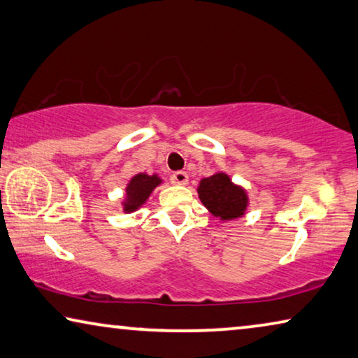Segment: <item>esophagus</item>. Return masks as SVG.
Masks as SVG:
<instances>
[{"label": "esophagus", "mask_w": 358, "mask_h": 358, "mask_svg": "<svg viewBox=\"0 0 358 358\" xmlns=\"http://www.w3.org/2000/svg\"><path fill=\"white\" fill-rule=\"evenodd\" d=\"M171 180H173V184L185 185L187 182H189V176H187L185 171H176L171 174Z\"/></svg>", "instance_id": "34e87169"}]
</instances>
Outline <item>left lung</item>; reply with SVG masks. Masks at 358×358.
<instances>
[{"instance_id": "1", "label": "left lung", "mask_w": 358, "mask_h": 358, "mask_svg": "<svg viewBox=\"0 0 358 358\" xmlns=\"http://www.w3.org/2000/svg\"><path fill=\"white\" fill-rule=\"evenodd\" d=\"M198 196L213 216L221 221L241 217L248 208V195L243 187L235 185L225 173H216L200 180Z\"/></svg>"}]
</instances>
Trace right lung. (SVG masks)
Segmentation results:
<instances>
[{
	"mask_svg": "<svg viewBox=\"0 0 358 358\" xmlns=\"http://www.w3.org/2000/svg\"><path fill=\"white\" fill-rule=\"evenodd\" d=\"M163 182L162 178H158V174L148 176L145 173L136 174L133 179L129 180V184L126 185V196L123 201V211L124 213H133L144 205L148 200V196L155 189L157 185Z\"/></svg>",
	"mask_w": 358,
	"mask_h": 358,
	"instance_id": "right-lung-1",
	"label": "right lung"
}]
</instances>
